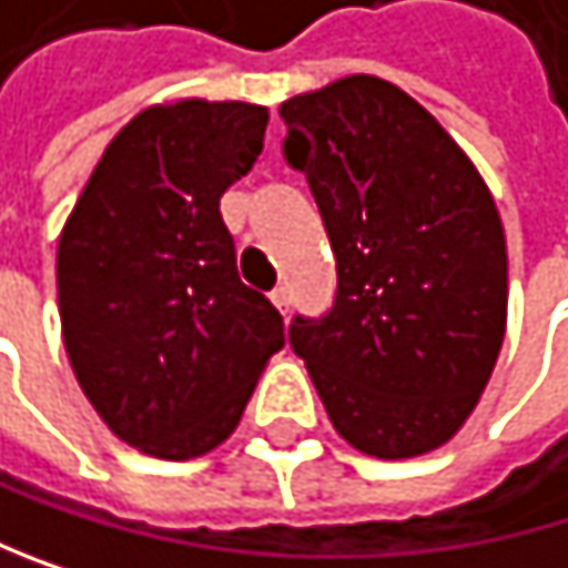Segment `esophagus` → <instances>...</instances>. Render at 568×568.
<instances>
[{
	"label": "esophagus",
	"mask_w": 568,
	"mask_h": 568,
	"mask_svg": "<svg viewBox=\"0 0 568 568\" xmlns=\"http://www.w3.org/2000/svg\"><path fill=\"white\" fill-rule=\"evenodd\" d=\"M271 301H274L281 311H287V307H291V287H287V284H277V287L271 291Z\"/></svg>",
	"instance_id": "34e87169"
}]
</instances>
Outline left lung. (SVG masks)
<instances>
[{"instance_id":"left-lung-1","label":"left lung","mask_w":568,"mask_h":568,"mask_svg":"<svg viewBox=\"0 0 568 568\" xmlns=\"http://www.w3.org/2000/svg\"><path fill=\"white\" fill-rule=\"evenodd\" d=\"M284 159L315 195L338 287L294 315L335 430L383 460L447 444L505 342L508 250L495 200L457 141L379 77H345L281 104Z\"/></svg>"}]
</instances>
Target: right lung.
<instances>
[{"mask_svg":"<svg viewBox=\"0 0 568 568\" xmlns=\"http://www.w3.org/2000/svg\"><path fill=\"white\" fill-rule=\"evenodd\" d=\"M267 108L179 101L128 121L63 226L57 297L73 376L131 447H220L284 348L281 311L240 281L223 192L264 152Z\"/></svg>","mask_w":568,"mask_h":568,"instance_id":"add662e5","label":"right lung"}]
</instances>
